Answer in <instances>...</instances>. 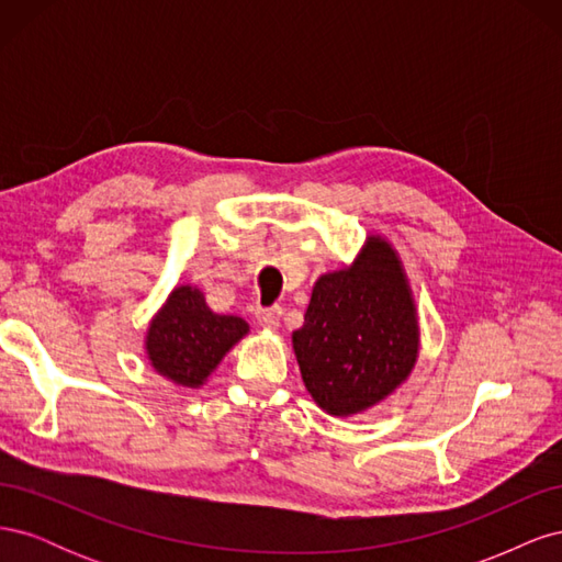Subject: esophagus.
Instances as JSON below:
<instances>
[{
    "label": "esophagus",
    "mask_w": 562,
    "mask_h": 562,
    "mask_svg": "<svg viewBox=\"0 0 562 562\" xmlns=\"http://www.w3.org/2000/svg\"><path fill=\"white\" fill-rule=\"evenodd\" d=\"M281 307H267V310H258L255 312V318H258V323L262 328L267 330H277L279 328V321H281Z\"/></svg>",
    "instance_id": "esophagus-1"
}]
</instances>
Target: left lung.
<instances>
[{
  "label": "left lung",
  "instance_id": "left-lung-1",
  "mask_svg": "<svg viewBox=\"0 0 562 562\" xmlns=\"http://www.w3.org/2000/svg\"><path fill=\"white\" fill-rule=\"evenodd\" d=\"M302 382L321 411L353 417L411 378L419 318L396 248L370 234L356 260L321 274L293 333Z\"/></svg>",
  "mask_w": 562,
  "mask_h": 562
}]
</instances>
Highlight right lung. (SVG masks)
<instances>
[{
  "label": "right lung",
  "mask_w": 562,
  "mask_h": 562,
  "mask_svg": "<svg viewBox=\"0 0 562 562\" xmlns=\"http://www.w3.org/2000/svg\"><path fill=\"white\" fill-rule=\"evenodd\" d=\"M241 316L215 314L196 285H178L151 316L145 335L149 366L176 386L199 389L225 353L248 335Z\"/></svg>",
  "instance_id": "1"
}]
</instances>
